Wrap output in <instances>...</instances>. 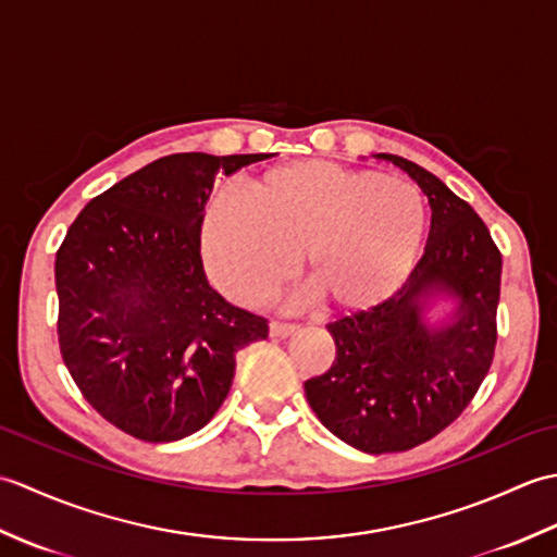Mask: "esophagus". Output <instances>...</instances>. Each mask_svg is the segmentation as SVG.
Wrapping results in <instances>:
<instances>
[{"instance_id":"34e87169","label":"esophagus","mask_w":557,"mask_h":557,"mask_svg":"<svg viewBox=\"0 0 557 557\" xmlns=\"http://www.w3.org/2000/svg\"><path fill=\"white\" fill-rule=\"evenodd\" d=\"M268 327H270V337H280V339H285L292 333H297V325H289V323H282V321H272Z\"/></svg>"}]
</instances>
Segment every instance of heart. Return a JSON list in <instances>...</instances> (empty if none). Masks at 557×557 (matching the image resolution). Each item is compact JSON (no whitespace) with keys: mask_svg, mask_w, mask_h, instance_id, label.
Returning <instances> with one entry per match:
<instances>
[{"mask_svg":"<svg viewBox=\"0 0 557 557\" xmlns=\"http://www.w3.org/2000/svg\"><path fill=\"white\" fill-rule=\"evenodd\" d=\"M423 232L425 200L413 184L306 160L258 174L246 200H212L200 248L210 277L234 301L260 306L275 297L301 256L306 285L323 309L361 313L401 287Z\"/></svg>","mask_w":557,"mask_h":557,"instance_id":"1","label":"heart"}]
</instances>
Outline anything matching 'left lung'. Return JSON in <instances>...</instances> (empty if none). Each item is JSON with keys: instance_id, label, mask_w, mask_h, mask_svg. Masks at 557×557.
Masks as SVG:
<instances>
[{"instance_id": "8db88e82", "label": "left lung", "mask_w": 557, "mask_h": 557, "mask_svg": "<svg viewBox=\"0 0 557 557\" xmlns=\"http://www.w3.org/2000/svg\"><path fill=\"white\" fill-rule=\"evenodd\" d=\"M377 158L409 172L429 198V244L393 297L327 325L335 361L304 383L325 429L371 455L431 441L469 407L493 363L503 272L500 248L467 200L417 162ZM433 290L458 299L445 329L420 318Z\"/></svg>"}]
</instances>
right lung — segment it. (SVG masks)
<instances>
[{
  "instance_id": "add662e5",
  "label": "right lung",
  "mask_w": 557,
  "mask_h": 557,
  "mask_svg": "<svg viewBox=\"0 0 557 557\" xmlns=\"http://www.w3.org/2000/svg\"><path fill=\"white\" fill-rule=\"evenodd\" d=\"M265 158H160L92 198L59 246V351L88 405L138 441L203 429L230 393L236 351L268 337L263 315L210 287L200 258L215 174Z\"/></svg>"
}]
</instances>
